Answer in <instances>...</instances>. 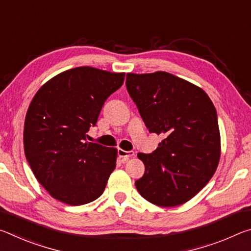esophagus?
Wrapping results in <instances>:
<instances>
[{
	"instance_id": "obj_1",
	"label": "esophagus",
	"mask_w": 251,
	"mask_h": 251,
	"mask_svg": "<svg viewBox=\"0 0 251 251\" xmlns=\"http://www.w3.org/2000/svg\"><path fill=\"white\" fill-rule=\"evenodd\" d=\"M118 156L123 158L124 160H127L131 158V157L135 156V152L134 151H127L124 150H118Z\"/></svg>"
}]
</instances>
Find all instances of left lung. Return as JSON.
<instances>
[{
	"instance_id": "8db88e82",
	"label": "left lung",
	"mask_w": 251,
	"mask_h": 251,
	"mask_svg": "<svg viewBox=\"0 0 251 251\" xmlns=\"http://www.w3.org/2000/svg\"><path fill=\"white\" fill-rule=\"evenodd\" d=\"M126 87L150 133L164 136L155 151L137 155L145 173L136 188L156 206L185 203L218 167L222 145L214 104L202 88L167 72L127 73Z\"/></svg>"
}]
</instances>
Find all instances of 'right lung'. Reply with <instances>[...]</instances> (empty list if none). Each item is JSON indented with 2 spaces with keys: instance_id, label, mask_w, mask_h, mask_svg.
Instances as JSON below:
<instances>
[{
  "instance_id": "obj_1",
  "label": "right lung",
  "mask_w": 251,
  "mask_h": 251,
  "mask_svg": "<svg viewBox=\"0 0 251 251\" xmlns=\"http://www.w3.org/2000/svg\"><path fill=\"white\" fill-rule=\"evenodd\" d=\"M124 78L125 73L75 67L49 79L34 95L24 123L25 157L53 198L79 206L103 194L117 150L85 141Z\"/></svg>"
}]
</instances>
